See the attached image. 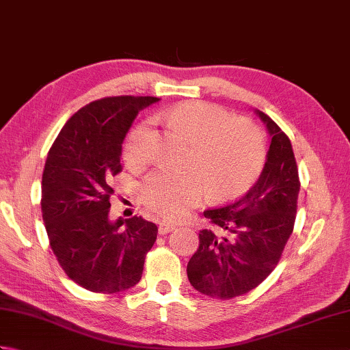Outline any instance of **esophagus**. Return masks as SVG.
<instances>
[{"mask_svg":"<svg viewBox=\"0 0 350 350\" xmlns=\"http://www.w3.org/2000/svg\"><path fill=\"white\" fill-rule=\"evenodd\" d=\"M171 230H174V226L168 224V222H159V227H158L159 234H167L171 232Z\"/></svg>","mask_w":350,"mask_h":350,"instance_id":"esophagus-1","label":"esophagus"}]
</instances>
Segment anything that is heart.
<instances>
[{
    "mask_svg": "<svg viewBox=\"0 0 350 350\" xmlns=\"http://www.w3.org/2000/svg\"><path fill=\"white\" fill-rule=\"evenodd\" d=\"M156 120L182 135L191 144L188 173L154 171L143 183L146 206L159 218L177 221L203 198L227 200L242 194L257 180L265 165L266 144L256 124L221 107L203 102H183L162 111ZM152 129L143 122L126 138L123 156L132 168L150 159Z\"/></svg>",
    "mask_w": 350,
    "mask_h": 350,
    "instance_id": "obj_1",
    "label": "heart"
}]
</instances>
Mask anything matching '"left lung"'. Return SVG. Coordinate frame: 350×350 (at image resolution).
Masks as SVG:
<instances>
[{"label":"left lung","mask_w":350,"mask_h":350,"mask_svg":"<svg viewBox=\"0 0 350 350\" xmlns=\"http://www.w3.org/2000/svg\"><path fill=\"white\" fill-rule=\"evenodd\" d=\"M271 146L262 174L247 194L233 203L204 211L209 228L187 272L196 290L211 298L232 299L248 293L278 265L293 232L299 176L290 139L262 111Z\"/></svg>","instance_id":"left-lung-1"}]
</instances>
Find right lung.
<instances>
[{
	"instance_id": "add662e5",
	"label": "right lung",
	"mask_w": 350,
	"mask_h": 350,
	"mask_svg": "<svg viewBox=\"0 0 350 350\" xmlns=\"http://www.w3.org/2000/svg\"><path fill=\"white\" fill-rule=\"evenodd\" d=\"M152 96H114L73 114L49 148L42 176V215L49 245L68 277L94 293H118L141 280L158 227L141 217L111 222V180L122 144Z\"/></svg>"
}]
</instances>
